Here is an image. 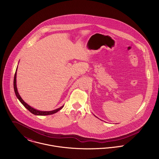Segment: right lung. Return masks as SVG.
Instances as JSON below:
<instances>
[{"instance_id":"right-lung-1","label":"right lung","mask_w":159,"mask_h":159,"mask_svg":"<svg viewBox=\"0 0 159 159\" xmlns=\"http://www.w3.org/2000/svg\"><path fill=\"white\" fill-rule=\"evenodd\" d=\"M18 68V67H17ZM17 68H16V72H15V77H14V81H13V86H14V90H15V95L16 96V97L18 98V100L20 101V102L23 104V105L24 106V107L25 108H27L31 113L34 114L35 115H37V116H46V115H50V114H52L56 113H57V111H59V110H61L64 105L62 106L61 107L56 109V110H52V111H40V110H37L32 107H31L30 106H29L28 104H27L23 99L21 97V96L20 95L19 93H18V91L17 89V87H16V71H17Z\"/></svg>"}]
</instances>
